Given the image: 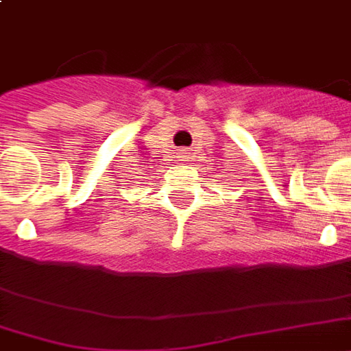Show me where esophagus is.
Segmentation results:
<instances>
[{
    "label": "esophagus",
    "mask_w": 351,
    "mask_h": 351,
    "mask_svg": "<svg viewBox=\"0 0 351 351\" xmlns=\"http://www.w3.org/2000/svg\"><path fill=\"white\" fill-rule=\"evenodd\" d=\"M176 158H178V161H182V163H186V161H190V152H188V150H180V152H178V156H176Z\"/></svg>",
    "instance_id": "1"
}]
</instances>
